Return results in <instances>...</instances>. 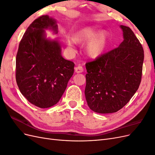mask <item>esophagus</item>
Here are the masks:
<instances>
[{"label": "esophagus", "mask_w": 155, "mask_h": 155, "mask_svg": "<svg viewBox=\"0 0 155 155\" xmlns=\"http://www.w3.org/2000/svg\"><path fill=\"white\" fill-rule=\"evenodd\" d=\"M83 70H84L83 67L82 66H80V65L75 68V72L76 73H81L83 72Z\"/></svg>", "instance_id": "34e87169"}]
</instances>
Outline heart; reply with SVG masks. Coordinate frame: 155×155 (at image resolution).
Returning a JSON list of instances; mask_svg holds the SVG:
<instances>
[{
    "mask_svg": "<svg viewBox=\"0 0 155 155\" xmlns=\"http://www.w3.org/2000/svg\"><path fill=\"white\" fill-rule=\"evenodd\" d=\"M98 31L92 27L85 28L77 32L73 36V39L77 43H83L88 41L87 46V53L91 58H96L103 53L105 48L108 34L105 31L97 34ZM68 48L71 51H74L72 42L68 41Z\"/></svg>",
    "mask_w": 155,
    "mask_h": 155,
    "instance_id": "heart-1",
    "label": "heart"
}]
</instances>
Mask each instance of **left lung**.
Here are the masks:
<instances>
[{
	"label": "left lung",
	"mask_w": 155,
	"mask_h": 155,
	"mask_svg": "<svg viewBox=\"0 0 155 155\" xmlns=\"http://www.w3.org/2000/svg\"><path fill=\"white\" fill-rule=\"evenodd\" d=\"M120 27L124 40L118 47L86 63V100L90 109L97 113H112L122 109L141 83L142 45L129 27Z\"/></svg>",
	"instance_id": "1"
}]
</instances>
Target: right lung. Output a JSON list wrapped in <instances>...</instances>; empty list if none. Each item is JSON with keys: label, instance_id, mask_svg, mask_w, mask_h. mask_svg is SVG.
<instances>
[{"label": "right lung", "instance_id": "add662e5", "mask_svg": "<svg viewBox=\"0 0 155 155\" xmlns=\"http://www.w3.org/2000/svg\"><path fill=\"white\" fill-rule=\"evenodd\" d=\"M57 32L55 21L42 15L33 21L21 39L16 56L15 77L27 100L39 108L55 105L67 88L75 64L61 55L57 41L46 39L45 29Z\"/></svg>", "mask_w": 155, "mask_h": 155}]
</instances>
